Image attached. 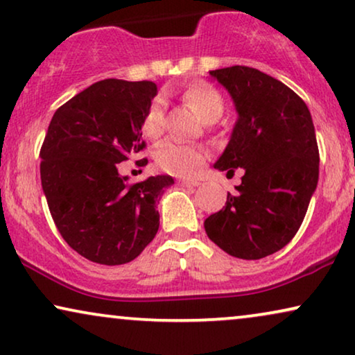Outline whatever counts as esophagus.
Listing matches in <instances>:
<instances>
[{"mask_svg":"<svg viewBox=\"0 0 355 355\" xmlns=\"http://www.w3.org/2000/svg\"><path fill=\"white\" fill-rule=\"evenodd\" d=\"M179 184L186 187H197L200 182L196 181V179H179Z\"/></svg>","mask_w":355,"mask_h":355,"instance_id":"1","label":"esophagus"}]
</instances>
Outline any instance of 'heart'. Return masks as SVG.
I'll use <instances>...</instances> for the list:
<instances>
[{
    "instance_id": "b5f03b06",
    "label": "heart",
    "mask_w": 355,
    "mask_h": 355,
    "mask_svg": "<svg viewBox=\"0 0 355 355\" xmlns=\"http://www.w3.org/2000/svg\"><path fill=\"white\" fill-rule=\"evenodd\" d=\"M184 100L192 105L205 123H215L225 111V100L220 92L208 84H196L189 87ZM144 132L150 139H157L164 130V100L162 96L152 100L145 111ZM155 159L163 171L174 176H191L207 159V150L200 145L182 144L179 140H164L155 150Z\"/></svg>"
}]
</instances>
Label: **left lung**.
<instances>
[{
  "instance_id": "obj_1",
  "label": "left lung",
  "mask_w": 355,
  "mask_h": 355,
  "mask_svg": "<svg viewBox=\"0 0 355 355\" xmlns=\"http://www.w3.org/2000/svg\"><path fill=\"white\" fill-rule=\"evenodd\" d=\"M234 101L237 121L213 164L244 169L226 207L203 223L207 236L237 259L259 260L288 244L318 182V145L307 105L265 72L247 66L210 71Z\"/></svg>"
}]
</instances>
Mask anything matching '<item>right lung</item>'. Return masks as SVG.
Here are the masks:
<instances>
[{
	"label": "right lung",
	"instance_id": "right-lung-1",
	"mask_svg": "<svg viewBox=\"0 0 355 355\" xmlns=\"http://www.w3.org/2000/svg\"><path fill=\"white\" fill-rule=\"evenodd\" d=\"M155 82L106 79L53 114L40 150V178L53 221L69 247L100 265L132 261L159 227L157 202L171 176L129 184L118 164L144 150Z\"/></svg>",
	"mask_w": 355,
	"mask_h": 355
}]
</instances>
